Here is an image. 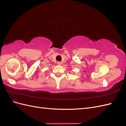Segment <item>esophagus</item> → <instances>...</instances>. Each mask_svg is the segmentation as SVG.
Instances as JSON below:
<instances>
[{"label": "esophagus", "instance_id": "34e87169", "mask_svg": "<svg viewBox=\"0 0 126 126\" xmlns=\"http://www.w3.org/2000/svg\"><path fill=\"white\" fill-rule=\"evenodd\" d=\"M62 63L61 62H58L57 63V64H58V65H59V66H60V65H62Z\"/></svg>", "mask_w": 126, "mask_h": 126}]
</instances>
